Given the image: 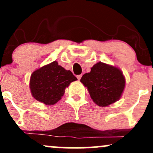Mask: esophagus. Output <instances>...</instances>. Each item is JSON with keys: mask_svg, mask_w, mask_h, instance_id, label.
I'll return each mask as SVG.
<instances>
[{"mask_svg": "<svg viewBox=\"0 0 153 153\" xmlns=\"http://www.w3.org/2000/svg\"><path fill=\"white\" fill-rule=\"evenodd\" d=\"M81 77H82V75H77V78H78V80H80V78H81Z\"/></svg>", "mask_w": 153, "mask_h": 153, "instance_id": "obj_1", "label": "esophagus"}]
</instances>
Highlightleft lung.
Wrapping results in <instances>:
<instances>
[{
	"label": "left lung",
	"instance_id": "left-lung-1",
	"mask_svg": "<svg viewBox=\"0 0 153 153\" xmlns=\"http://www.w3.org/2000/svg\"><path fill=\"white\" fill-rule=\"evenodd\" d=\"M80 82L87 87L98 106H108L120 99L125 87V78L118 68L101 62L91 68L82 76Z\"/></svg>",
	"mask_w": 153,
	"mask_h": 153
}]
</instances>
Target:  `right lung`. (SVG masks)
<instances>
[{"instance_id": "obj_1", "label": "right lung", "mask_w": 153, "mask_h": 153, "mask_svg": "<svg viewBox=\"0 0 153 153\" xmlns=\"http://www.w3.org/2000/svg\"><path fill=\"white\" fill-rule=\"evenodd\" d=\"M77 80L71 71H66L54 61L31 74L29 87L36 101L54 105L61 99L70 83Z\"/></svg>"}]
</instances>
